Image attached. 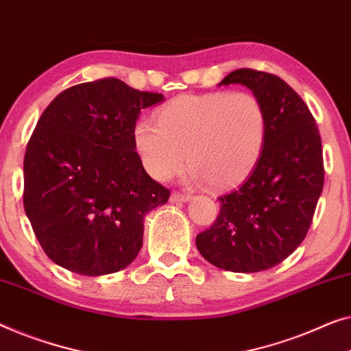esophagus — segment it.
Listing matches in <instances>:
<instances>
[{
  "mask_svg": "<svg viewBox=\"0 0 351 351\" xmlns=\"http://www.w3.org/2000/svg\"><path fill=\"white\" fill-rule=\"evenodd\" d=\"M190 195H182V193H179V191H174L171 195V202H186V201H190Z\"/></svg>",
  "mask_w": 351,
  "mask_h": 351,
  "instance_id": "obj_1",
  "label": "esophagus"
}]
</instances>
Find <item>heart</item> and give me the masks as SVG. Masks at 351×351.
I'll return each mask as SVG.
<instances>
[{
	"mask_svg": "<svg viewBox=\"0 0 351 351\" xmlns=\"http://www.w3.org/2000/svg\"><path fill=\"white\" fill-rule=\"evenodd\" d=\"M266 110L248 91L182 95L158 110L156 121L141 119L134 144L155 180H167L185 165L193 180L213 188L241 184L261 158Z\"/></svg>",
	"mask_w": 351,
	"mask_h": 351,
	"instance_id": "1",
	"label": "heart"
}]
</instances>
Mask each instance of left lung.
I'll return each mask as SVG.
<instances>
[{"mask_svg":"<svg viewBox=\"0 0 351 351\" xmlns=\"http://www.w3.org/2000/svg\"><path fill=\"white\" fill-rule=\"evenodd\" d=\"M241 84L266 110L261 158L248 179L218 197L220 213L196 247L213 266L260 272L291 255L311 228L323 191L324 167L318 126L301 96L277 75L236 69L218 85Z\"/></svg>","mask_w":351,"mask_h":351,"instance_id":"left-lung-1","label":"left lung"}]
</instances>
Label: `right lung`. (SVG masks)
Listing matches in <instances>:
<instances>
[{"instance_id": "obj_1", "label": "right lung", "mask_w": 351, "mask_h": 351, "mask_svg": "<svg viewBox=\"0 0 351 351\" xmlns=\"http://www.w3.org/2000/svg\"><path fill=\"white\" fill-rule=\"evenodd\" d=\"M163 95L108 77L50 103L28 141L23 206L50 260L80 276L125 269L142 247L144 217L169 199L136 152L141 109Z\"/></svg>"}]
</instances>
